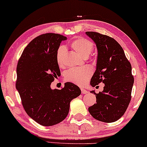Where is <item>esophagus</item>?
<instances>
[{"label":"esophagus","mask_w":147,"mask_h":147,"mask_svg":"<svg viewBox=\"0 0 147 147\" xmlns=\"http://www.w3.org/2000/svg\"><path fill=\"white\" fill-rule=\"evenodd\" d=\"M81 91H82V94H87V93H88V92L87 90H86L85 89H84V88H82Z\"/></svg>","instance_id":"1"}]
</instances>
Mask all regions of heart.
Segmentation results:
<instances>
[{
	"label": "heart",
	"mask_w": 147,
	"mask_h": 147,
	"mask_svg": "<svg viewBox=\"0 0 147 147\" xmlns=\"http://www.w3.org/2000/svg\"><path fill=\"white\" fill-rule=\"evenodd\" d=\"M71 47L83 58H86L90 54L93 49V44L88 40L80 38L72 42ZM66 53V48L61 46L57 51L56 59L58 65L63 67L65 65L64 57ZM91 75V71L88 68L84 69H70L66 72L65 78L67 82L78 85H83L86 82Z\"/></svg>",
	"instance_id": "heart-1"
}]
</instances>
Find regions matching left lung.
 Here are the masks:
<instances>
[{"label": "left lung", "instance_id": "obj_1", "mask_svg": "<svg viewBox=\"0 0 147 147\" xmlns=\"http://www.w3.org/2000/svg\"><path fill=\"white\" fill-rule=\"evenodd\" d=\"M86 34L96 45L98 52L90 85L105 84L103 90L98 94L90 91L96 95V103L90 107L88 111L98 121L114 122L122 117L130 102L134 84L132 66L123 49L113 38L94 32Z\"/></svg>", "mask_w": 147, "mask_h": 147}]
</instances>
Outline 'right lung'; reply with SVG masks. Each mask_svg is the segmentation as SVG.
Wrapping results in <instances>:
<instances>
[{
	"label": "right lung",
	"mask_w": 147,
	"mask_h": 147,
	"mask_svg": "<svg viewBox=\"0 0 147 147\" xmlns=\"http://www.w3.org/2000/svg\"><path fill=\"white\" fill-rule=\"evenodd\" d=\"M67 37L53 33L37 36L23 51L17 66L16 89L28 115L44 126L61 122L69 111L70 102L81 90L71 82L61 90L52 89L51 82L61 75L56 54Z\"/></svg>",
	"instance_id": "right-lung-1"
}]
</instances>
